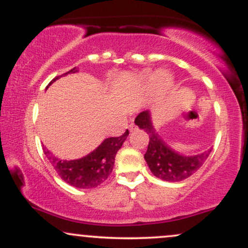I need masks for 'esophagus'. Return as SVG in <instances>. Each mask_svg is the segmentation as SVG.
Returning a JSON list of instances; mask_svg holds the SVG:
<instances>
[{
	"label": "esophagus",
	"mask_w": 248,
	"mask_h": 248,
	"mask_svg": "<svg viewBox=\"0 0 248 248\" xmlns=\"http://www.w3.org/2000/svg\"><path fill=\"white\" fill-rule=\"evenodd\" d=\"M128 128H129L130 132H133V130H135V129H136V126H135V124H129V127H128Z\"/></svg>",
	"instance_id": "esophagus-1"
}]
</instances>
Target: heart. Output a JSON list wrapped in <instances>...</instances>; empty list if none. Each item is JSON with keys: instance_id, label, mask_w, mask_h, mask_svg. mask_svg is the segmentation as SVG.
<instances>
[{"instance_id": "obj_1", "label": "heart", "mask_w": 248, "mask_h": 248, "mask_svg": "<svg viewBox=\"0 0 248 248\" xmlns=\"http://www.w3.org/2000/svg\"><path fill=\"white\" fill-rule=\"evenodd\" d=\"M143 80L149 87H154L158 92H164L171 86L172 78L166 71H158L154 76L147 75L143 77Z\"/></svg>"}]
</instances>
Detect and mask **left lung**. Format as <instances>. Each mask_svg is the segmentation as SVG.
<instances>
[{
  "mask_svg": "<svg viewBox=\"0 0 248 248\" xmlns=\"http://www.w3.org/2000/svg\"><path fill=\"white\" fill-rule=\"evenodd\" d=\"M135 124L149 136L144 160L154 176L163 181L179 182L190 177L203 166L211 153V149L193 156H184L176 153L155 132L149 110L141 112L136 116Z\"/></svg>",
  "mask_w": 248,
  "mask_h": 248,
  "instance_id": "8db88e82",
  "label": "left lung"
}]
</instances>
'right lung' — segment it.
<instances>
[{"mask_svg":"<svg viewBox=\"0 0 248 248\" xmlns=\"http://www.w3.org/2000/svg\"><path fill=\"white\" fill-rule=\"evenodd\" d=\"M76 67L70 70L67 73H76ZM62 77V76H59ZM59 77H56L50 82L49 86L53 81H56ZM128 129L119 138L106 139L96 149L93 150L85 157L79 160H59L55 157L46 148H43L44 154L46 155L47 160L52 164L53 169L58 173L59 177L62 181L66 182L70 186L79 187V189H91L100 186L102 182H105L110 175L114 166L115 155L118 150L120 149L122 143L127 139Z\"/></svg>","mask_w":248,"mask_h":248,"instance_id":"obj_1","label":"right lung"}]
</instances>
